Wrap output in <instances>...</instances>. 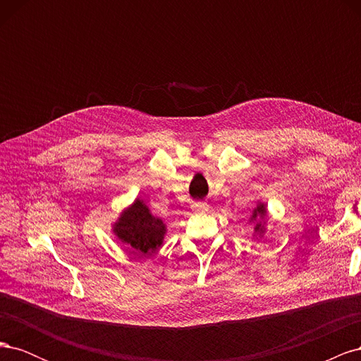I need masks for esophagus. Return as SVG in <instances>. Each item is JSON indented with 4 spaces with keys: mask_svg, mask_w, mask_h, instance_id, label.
<instances>
[{
    "mask_svg": "<svg viewBox=\"0 0 361 361\" xmlns=\"http://www.w3.org/2000/svg\"><path fill=\"white\" fill-rule=\"evenodd\" d=\"M192 209L195 212H204V211H207V203H204V202H194Z\"/></svg>",
    "mask_w": 361,
    "mask_h": 361,
    "instance_id": "obj_1",
    "label": "esophagus"
}]
</instances>
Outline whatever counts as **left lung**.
Returning <instances> with one entry per match:
<instances>
[{
	"label": "left lung",
	"mask_w": 361,
	"mask_h": 361,
	"mask_svg": "<svg viewBox=\"0 0 361 361\" xmlns=\"http://www.w3.org/2000/svg\"><path fill=\"white\" fill-rule=\"evenodd\" d=\"M265 216H267V206L265 203H259L250 216V221L257 223L255 226V235L265 233Z\"/></svg>",
	"instance_id": "1"
}]
</instances>
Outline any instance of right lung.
Returning <instances> with one entry per match:
<instances>
[{"label": "right lung", "instance_id": "1", "mask_svg": "<svg viewBox=\"0 0 361 361\" xmlns=\"http://www.w3.org/2000/svg\"><path fill=\"white\" fill-rule=\"evenodd\" d=\"M113 232L120 241L134 250L133 253L150 255L162 245L167 226L161 218L152 215L143 200L137 199L118 216Z\"/></svg>", "mask_w": 361, "mask_h": 361}]
</instances>
